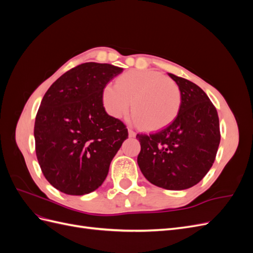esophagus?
I'll list each match as a JSON object with an SVG mask.
<instances>
[{"label":"esophagus","mask_w":253,"mask_h":253,"mask_svg":"<svg viewBox=\"0 0 253 253\" xmlns=\"http://www.w3.org/2000/svg\"><path fill=\"white\" fill-rule=\"evenodd\" d=\"M128 136L129 137H135L136 136V133L133 131L132 128H128Z\"/></svg>","instance_id":"1"}]
</instances>
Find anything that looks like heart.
<instances>
[{"instance_id": "heart-1", "label": "heart", "mask_w": 253, "mask_h": 253, "mask_svg": "<svg viewBox=\"0 0 253 253\" xmlns=\"http://www.w3.org/2000/svg\"><path fill=\"white\" fill-rule=\"evenodd\" d=\"M104 110L114 118L132 114L139 126L148 131L160 129L176 118L181 105V91L171 78L148 70H132L121 74L115 85L108 83L102 89Z\"/></svg>"}]
</instances>
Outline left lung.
<instances>
[{"mask_svg":"<svg viewBox=\"0 0 253 253\" xmlns=\"http://www.w3.org/2000/svg\"><path fill=\"white\" fill-rule=\"evenodd\" d=\"M169 76L180 88V110L165 128L149 135L137 134L141 145L137 163L153 185L183 190L200 182L215 160L219 120L215 106L200 86Z\"/></svg>","mask_w":253,"mask_h":253,"instance_id":"left-lung-1","label":"left lung"}]
</instances>
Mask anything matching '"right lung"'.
<instances>
[{
  "mask_svg": "<svg viewBox=\"0 0 253 253\" xmlns=\"http://www.w3.org/2000/svg\"><path fill=\"white\" fill-rule=\"evenodd\" d=\"M124 68L87 62L67 71L45 93L35 121L38 162L61 192L84 195L102 185L114 156L128 136L105 112L103 87Z\"/></svg>",
  "mask_w": 253,
  "mask_h": 253,
  "instance_id": "right-lung-1",
  "label": "right lung"
}]
</instances>
